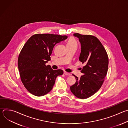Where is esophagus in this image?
<instances>
[{"instance_id": "1", "label": "esophagus", "mask_w": 128, "mask_h": 128, "mask_svg": "<svg viewBox=\"0 0 128 128\" xmlns=\"http://www.w3.org/2000/svg\"><path fill=\"white\" fill-rule=\"evenodd\" d=\"M64 74L65 75H66V76H70V73H68V72H66V71H64Z\"/></svg>"}]
</instances>
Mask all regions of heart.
Masks as SVG:
<instances>
[{
	"instance_id": "1",
	"label": "heart",
	"mask_w": 128,
	"mask_h": 128,
	"mask_svg": "<svg viewBox=\"0 0 128 128\" xmlns=\"http://www.w3.org/2000/svg\"><path fill=\"white\" fill-rule=\"evenodd\" d=\"M67 46H77V42L76 40L74 38H70L67 42Z\"/></svg>"
}]
</instances>
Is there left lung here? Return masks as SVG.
Instances as JSON below:
<instances>
[{
    "label": "left lung",
    "instance_id": "obj_1",
    "mask_svg": "<svg viewBox=\"0 0 128 128\" xmlns=\"http://www.w3.org/2000/svg\"><path fill=\"white\" fill-rule=\"evenodd\" d=\"M81 44L79 60L86 64L80 72L83 74L76 79V83L70 86L72 94L84 99L93 95L101 87L107 74L108 57L100 40L94 36L74 33Z\"/></svg>",
    "mask_w": 128,
    "mask_h": 128
}]
</instances>
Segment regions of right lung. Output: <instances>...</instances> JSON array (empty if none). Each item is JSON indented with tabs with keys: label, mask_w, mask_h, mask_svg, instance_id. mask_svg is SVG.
Wrapping results in <instances>:
<instances>
[{
	"label": "right lung",
	"mask_w": 128,
	"mask_h": 128,
	"mask_svg": "<svg viewBox=\"0 0 128 128\" xmlns=\"http://www.w3.org/2000/svg\"><path fill=\"white\" fill-rule=\"evenodd\" d=\"M67 38L66 35L36 34L27 41L19 54L18 69L21 81L29 92L42 96L52 90L61 69L53 70L46 63L50 60L55 44Z\"/></svg>",
	"instance_id": "obj_1"
}]
</instances>
